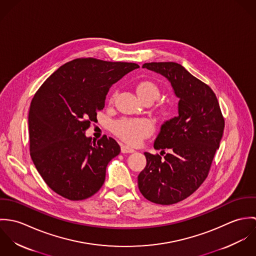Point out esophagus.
I'll return each mask as SVG.
<instances>
[{
  "mask_svg": "<svg viewBox=\"0 0 256 256\" xmlns=\"http://www.w3.org/2000/svg\"><path fill=\"white\" fill-rule=\"evenodd\" d=\"M134 152H135V150L130 146H125V145L121 146V152H123V154H131Z\"/></svg>",
  "mask_w": 256,
  "mask_h": 256,
  "instance_id": "obj_1",
  "label": "esophagus"
}]
</instances>
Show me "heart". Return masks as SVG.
<instances>
[{"mask_svg":"<svg viewBox=\"0 0 256 256\" xmlns=\"http://www.w3.org/2000/svg\"><path fill=\"white\" fill-rule=\"evenodd\" d=\"M136 90L139 98L145 102H152L160 96L158 86L152 80H141L136 86ZM114 100V94L110 98V104ZM160 108L166 112L168 110L166 104H160ZM112 132L130 145H139L144 139L150 136L154 130L152 122L146 118H121L112 124Z\"/></svg>","mask_w":256,"mask_h":256,"instance_id":"obj_1","label":"heart"}]
</instances>
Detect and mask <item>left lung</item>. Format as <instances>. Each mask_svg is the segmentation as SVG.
Returning <instances> with one entry per match:
<instances>
[{
  "label": "left lung",
  "instance_id": "1",
  "mask_svg": "<svg viewBox=\"0 0 256 256\" xmlns=\"http://www.w3.org/2000/svg\"><path fill=\"white\" fill-rule=\"evenodd\" d=\"M143 68L164 76L180 98L178 116L162 125L154 146L168 149L164 158L145 152L146 168L138 186L150 202L170 205L196 191L209 174L224 128L212 88L174 62L145 63Z\"/></svg>",
  "mask_w": 256,
  "mask_h": 256
}]
</instances>
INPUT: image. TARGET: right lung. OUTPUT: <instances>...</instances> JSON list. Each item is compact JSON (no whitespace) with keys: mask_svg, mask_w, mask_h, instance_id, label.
<instances>
[{"mask_svg":"<svg viewBox=\"0 0 256 256\" xmlns=\"http://www.w3.org/2000/svg\"><path fill=\"white\" fill-rule=\"evenodd\" d=\"M137 68L135 63L78 58L38 88L28 113L30 156L43 180L60 196L84 200L104 183L106 166L120 146L106 135L92 142L84 132L104 110L110 86Z\"/></svg>","mask_w":256,"mask_h":256,"instance_id":"1","label":"right lung"}]
</instances>
